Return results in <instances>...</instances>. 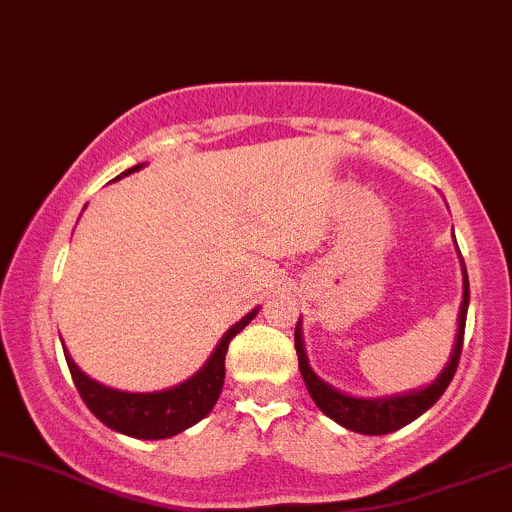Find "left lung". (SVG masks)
<instances>
[{
    "label": "left lung",
    "instance_id": "obj_1",
    "mask_svg": "<svg viewBox=\"0 0 512 512\" xmlns=\"http://www.w3.org/2000/svg\"><path fill=\"white\" fill-rule=\"evenodd\" d=\"M461 283H464V293H461L459 317H456L454 349L452 354H449L447 366L439 371V376L434 378L432 383H427V386L417 390H408V393L383 395V398H356V395L342 393V390L324 383L322 378L312 371L310 361H307L305 339H302V320H298V327H295V351H298L302 381H305L307 393L312 395L317 408H320L327 417H332L337 425H342L346 430L359 432V434L395 432L400 430V427L410 425L412 420H417L422 412L430 410L432 405L442 398V393L447 390L449 383H452L456 366H459L461 342H464V327H466V310H469V276H466L464 258H461Z\"/></svg>",
    "mask_w": 512,
    "mask_h": 512
}]
</instances>
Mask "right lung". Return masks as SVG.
I'll return each mask as SVG.
<instances>
[{
  "label": "right lung",
  "instance_id": "obj_1",
  "mask_svg": "<svg viewBox=\"0 0 512 512\" xmlns=\"http://www.w3.org/2000/svg\"><path fill=\"white\" fill-rule=\"evenodd\" d=\"M146 163L124 170V175L136 173L144 168ZM117 178V180H119ZM258 307L241 317L239 322L224 332L219 344L214 346L212 356L205 361V366L190 376L188 381L178 383V386L166 390H153V393H126V390L109 388L104 383L95 381L87 376L82 368L75 364L73 356L65 351V361H68L70 376H73L75 388H78L80 398L85 400L87 408L97 420L104 422L109 430L122 432L126 437L136 439H168L173 434L188 430V427L200 422L202 417L210 415V410L217 403L219 393L224 386V356H227L229 342L256 317Z\"/></svg>",
  "mask_w": 512,
  "mask_h": 512
}]
</instances>
